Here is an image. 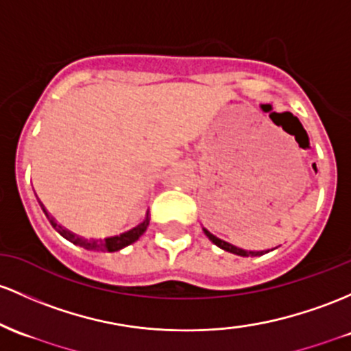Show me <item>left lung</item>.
Masks as SVG:
<instances>
[{"instance_id": "8db88e82", "label": "left lung", "mask_w": 351, "mask_h": 351, "mask_svg": "<svg viewBox=\"0 0 351 351\" xmlns=\"http://www.w3.org/2000/svg\"><path fill=\"white\" fill-rule=\"evenodd\" d=\"M203 232H205L206 237L210 238V241H213V243L217 245L218 248L225 250V252L233 253V255H238V256H260V255H265V253H267V252H246V250H243V248H238V246H234V245H232V243H228V241L219 240L218 237H215L213 233L208 232L206 228H203Z\"/></svg>"}]
</instances>
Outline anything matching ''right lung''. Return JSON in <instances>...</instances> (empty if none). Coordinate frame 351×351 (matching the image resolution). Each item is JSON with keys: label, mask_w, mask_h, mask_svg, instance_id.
Returning a JSON list of instances; mask_svg holds the SVG:
<instances>
[{"label": "right lung", "mask_w": 351, "mask_h": 351, "mask_svg": "<svg viewBox=\"0 0 351 351\" xmlns=\"http://www.w3.org/2000/svg\"><path fill=\"white\" fill-rule=\"evenodd\" d=\"M46 213V210H45ZM46 218L49 219V223H51L53 228L56 230L58 233L61 234L63 238H66L68 241H71L73 245H78L82 246L84 250H95V252H108V253H113V252H118V250L125 248V246L134 243V241L138 240V238L141 237L146 232V228H148L149 225V218H148V213H146V218L143 221L140 223V225H136L134 228L128 230V232L121 233V234H117V237H110V238H105V240H88V238H82L78 237V234L68 232V230H64L63 226L56 225L55 219L49 217L48 213H46Z\"/></svg>", "instance_id": "obj_1"}]
</instances>
